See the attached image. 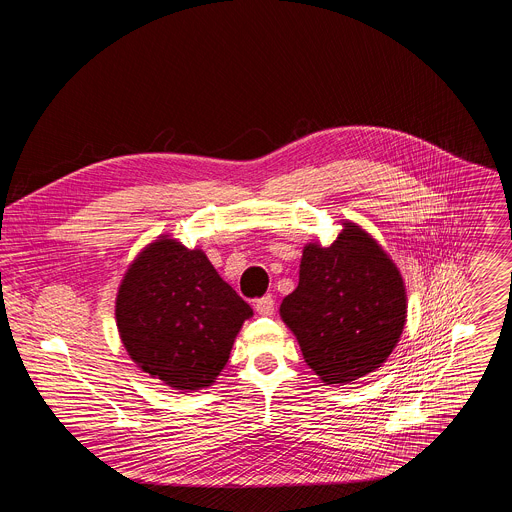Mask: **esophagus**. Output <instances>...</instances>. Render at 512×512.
I'll list each match as a JSON object with an SVG mask.
<instances>
[{
    "label": "esophagus",
    "instance_id": "1",
    "mask_svg": "<svg viewBox=\"0 0 512 512\" xmlns=\"http://www.w3.org/2000/svg\"><path fill=\"white\" fill-rule=\"evenodd\" d=\"M273 308H275V302H273L271 296H263V298H259V300L255 302V310H257V314H261V316H271V314H273Z\"/></svg>",
    "mask_w": 512,
    "mask_h": 512
}]
</instances>
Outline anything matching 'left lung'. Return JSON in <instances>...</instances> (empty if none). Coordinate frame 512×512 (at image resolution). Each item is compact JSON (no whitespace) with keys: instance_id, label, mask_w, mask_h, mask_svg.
<instances>
[{"instance_id":"obj_1","label":"left lung","mask_w":512,"mask_h":512,"mask_svg":"<svg viewBox=\"0 0 512 512\" xmlns=\"http://www.w3.org/2000/svg\"><path fill=\"white\" fill-rule=\"evenodd\" d=\"M279 316L324 383H350L377 371L397 346L407 318L405 283L383 247L346 221L330 247H304L300 283Z\"/></svg>"}]
</instances>
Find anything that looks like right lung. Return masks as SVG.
Returning a JSON list of instances; mask_svg holds the SVG:
<instances>
[{"instance_id":"1","label":"right lung","mask_w":512,"mask_h":512,"mask_svg":"<svg viewBox=\"0 0 512 512\" xmlns=\"http://www.w3.org/2000/svg\"><path fill=\"white\" fill-rule=\"evenodd\" d=\"M251 306L216 273L204 251L160 237L125 271L115 318L137 367L178 391L221 375Z\"/></svg>"}]
</instances>
